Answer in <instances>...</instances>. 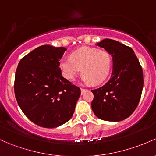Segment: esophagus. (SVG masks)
Instances as JSON below:
<instances>
[{"instance_id":"obj_1","label":"esophagus","mask_w":156,"mask_h":156,"mask_svg":"<svg viewBox=\"0 0 156 156\" xmlns=\"http://www.w3.org/2000/svg\"><path fill=\"white\" fill-rule=\"evenodd\" d=\"M81 94H83V93H84L85 92H86L87 90V89H84V88H81Z\"/></svg>"}]
</instances>
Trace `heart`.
<instances>
[{
    "mask_svg": "<svg viewBox=\"0 0 156 156\" xmlns=\"http://www.w3.org/2000/svg\"><path fill=\"white\" fill-rule=\"evenodd\" d=\"M59 66L62 75L68 81H74L81 70L82 82L99 84L109 75L111 59L105 51L83 47L73 51L70 57L62 58Z\"/></svg>",
    "mask_w": 156,
    "mask_h": 156,
    "instance_id": "heart-1",
    "label": "heart"
}]
</instances>
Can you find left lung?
Here are the masks:
<instances>
[{
	"label": "left lung",
	"mask_w": 156,
	"mask_h": 156,
	"mask_svg": "<svg viewBox=\"0 0 156 156\" xmlns=\"http://www.w3.org/2000/svg\"><path fill=\"white\" fill-rule=\"evenodd\" d=\"M96 45L111 55L113 70L104 86L91 90L94 95L92 110L102 120L122 121L134 112L140 101L144 87L143 70L130 47L111 39H103Z\"/></svg>",
	"instance_id": "obj_1"
}]
</instances>
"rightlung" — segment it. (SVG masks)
<instances>
[{
  "label": "right lung",
  "mask_w": 156,
  "mask_h": 156,
  "mask_svg": "<svg viewBox=\"0 0 156 156\" xmlns=\"http://www.w3.org/2000/svg\"><path fill=\"white\" fill-rule=\"evenodd\" d=\"M66 48L41 45L19 62L15 76L16 100L25 116L41 127L56 128L73 117L81 90L62 75Z\"/></svg>",
  "instance_id": "obj_1"
}]
</instances>
